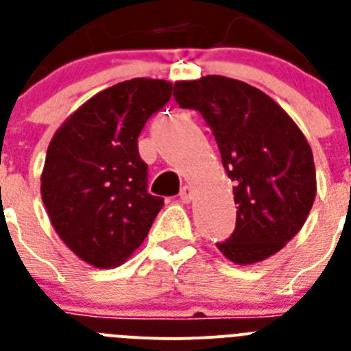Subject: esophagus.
Returning a JSON list of instances; mask_svg holds the SVG:
<instances>
[{
	"mask_svg": "<svg viewBox=\"0 0 351 351\" xmlns=\"http://www.w3.org/2000/svg\"><path fill=\"white\" fill-rule=\"evenodd\" d=\"M180 199L184 201V203H189V201L193 199V189L189 187V185H184V187L180 189Z\"/></svg>",
	"mask_w": 351,
	"mask_h": 351,
	"instance_id": "34e87169",
	"label": "esophagus"
}]
</instances>
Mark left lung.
I'll return each mask as SVG.
<instances>
[{"instance_id": "obj_1", "label": "left lung", "mask_w": 351, "mask_h": 351, "mask_svg": "<svg viewBox=\"0 0 351 351\" xmlns=\"http://www.w3.org/2000/svg\"><path fill=\"white\" fill-rule=\"evenodd\" d=\"M175 100L212 129L233 182L237 226L219 251L237 265L281 251L302 230L316 196L315 160L302 130L267 93L224 75L176 81Z\"/></svg>"}]
</instances>
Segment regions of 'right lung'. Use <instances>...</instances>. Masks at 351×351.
<instances>
[{
    "label": "right lung",
    "instance_id": "right-lung-1",
    "mask_svg": "<svg viewBox=\"0 0 351 351\" xmlns=\"http://www.w3.org/2000/svg\"><path fill=\"white\" fill-rule=\"evenodd\" d=\"M173 84L136 77L91 97L72 112L47 148L40 193L54 231L97 268L123 263L143 243L162 197L148 194L138 138L171 99Z\"/></svg>",
    "mask_w": 351,
    "mask_h": 351
}]
</instances>
